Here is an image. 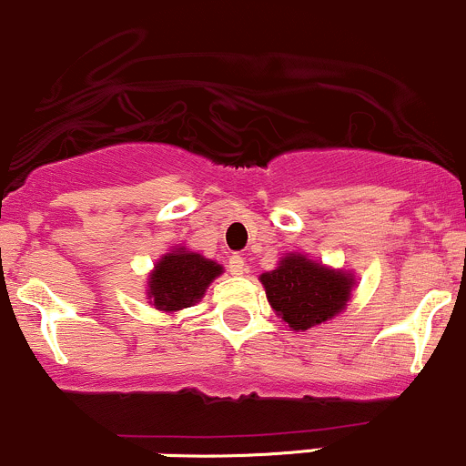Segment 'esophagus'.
Listing matches in <instances>:
<instances>
[{"label": "esophagus", "instance_id": "obj_1", "mask_svg": "<svg viewBox=\"0 0 466 466\" xmlns=\"http://www.w3.org/2000/svg\"><path fill=\"white\" fill-rule=\"evenodd\" d=\"M228 269H229V274L241 276L248 272V263H245V258L241 257V254H232L228 260Z\"/></svg>", "mask_w": 466, "mask_h": 466}]
</instances>
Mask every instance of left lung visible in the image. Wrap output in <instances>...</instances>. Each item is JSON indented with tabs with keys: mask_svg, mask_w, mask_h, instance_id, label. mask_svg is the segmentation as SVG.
<instances>
[{
	"mask_svg": "<svg viewBox=\"0 0 466 466\" xmlns=\"http://www.w3.org/2000/svg\"><path fill=\"white\" fill-rule=\"evenodd\" d=\"M260 283L269 305L291 329H309L334 319L351 291L350 276L299 254L285 257L274 272L260 276Z\"/></svg>",
	"mask_w": 466,
	"mask_h": 466,
	"instance_id": "obj_1",
	"label": "left lung"
}]
</instances>
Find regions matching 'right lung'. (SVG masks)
Here are the masks:
<instances>
[{
    "instance_id": "1",
    "label": "right lung",
    "mask_w": 466,
    "mask_h": 466,
    "mask_svg": "<svg viewBox=\"0 0 466 466\" xmlns=\"http://www.w3.org/2000/svg\"><path fill=\"white\" fill-rule=\"evenodd\" d=\"M221 272L223 268L214 260L178 249L158 260L150 276L147 296L152 299V305L163 311L190 308Z\"/></svg>"
}]
</instances>
